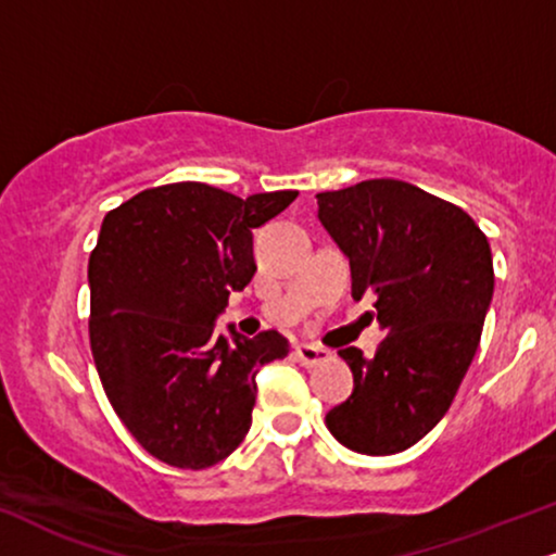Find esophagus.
Instances as JSON below:
<instances>
[{"label": "esophagus", "instance_id": "esophagus-1", "mask_svg": "<svg viewBox=\"0 0 556 556\" xmlns=\"http://www.w3.org/2000/svg\"><path fill=\"white\" fill-rule=\"evenodd\" d=\"M293 355H296V361L306 368L319 366V363H325L327 358H330V353H327L325 348H319V345H296Z\"/></svg>", "mask_w": 556, "mask_h": 556}]
</instances>
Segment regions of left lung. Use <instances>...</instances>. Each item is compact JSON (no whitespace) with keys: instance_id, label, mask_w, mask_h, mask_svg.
Returning <instances> with one entry per match:
<instances>
[{"instance_id":"1","label":"left lung","mask_w":556,"mask_h":556,"mask_svg":"<svg viewBox=\"0 0 556 556\" xmlns=\"http://www.w3.org/2000/svg\"><path fill=\"white\" fill-rule=\"evenodd\" d=\"M317 205L353 299H374L387 332L374 358L342 348L353 394L325 422L345 448L400 454L441 422L469 371L495 291L490 242L458 205L389 177L317 193Z\"/></svg>"}]
</instances>
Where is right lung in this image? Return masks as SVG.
Masks as SVG:
<instances>
[{
    "label": "right lung",
    "mask_w": 556,
    "mask_h": 556,
    "mask_svg": "<svg viewBox=\"0 0 556 556\" xmlns=\"http://www.w3.org/2000/svg\"><path fill=\"white\" fill-rule=\"evenodd\" d=\"M296 190L237 198L205 182L143 190L102 218L89 255V342L115 415L149 454L214 467L252 425L257 368L286 358L276 330L216 332L231 291L255 276L252 229Z\"/></svg>",
    "instance_id": "right-lung-1"
}]
</instances>
